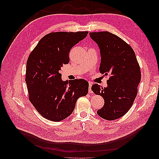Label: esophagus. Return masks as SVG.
Segmentation results:
<instances>
[{
	"instance_id": "esophagus-1",
	"label": "esophagus",
	"mask_w": 159,
	"mask_h": 159,
	"mask_svg": "<svg viewBox=\"0 0 159 159\" xmlns=\"http://www.w3.org/2000/svg\"><path fill=\"white\" fill-rule=\"evenodd\" d=\"M92 85H93V84L91 82H89V93H90V94H92V93H93V90H91V87H92Z\"/></svg>"
}]
</instances>
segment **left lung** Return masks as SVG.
Returning <instances> with one entry per match:
<instances>
[{
    "label": "left lung",
    "instance_id": "8db88e82",
    "mask_svg": "<svg viewBox=\"0 0 159 159\" xmlns=\"http://www.w3.org/2000/svg\"><path fill=\"white\" fill-rule=\"evenodd\" d=\"M89 35L100 48V72L110 74L107 87L98 84L91 87L105 102L97 114L103 119L114 120L123 116L132 107L141 80L140 66L130 45L117 35L109 32H90Z\"/></svg>",
    "mask_w": 159,
    "mask_h": 159
}]
</instances>
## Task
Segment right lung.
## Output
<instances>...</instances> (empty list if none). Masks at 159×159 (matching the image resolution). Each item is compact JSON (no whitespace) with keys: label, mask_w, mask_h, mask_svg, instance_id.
<instances>
[{"label":"right lung","mask_w":159,"mask_h":159,"mask_svg":"<svg viewBox=\"0 0 159 159\" xmlns=\"http://www.w3.org/2000/svg\"><path fill=\"white\" fill-rule=\"evenodd\" d=\"M88 32H52L44 35L30 53L26 63V83L29 100L39 114L60 122L73 112L80 97L88 93L85 80L65 81L59 73L69 63V52L85 39Z\"/></svg>","instance_id":"add662e5"}]
</instances>
